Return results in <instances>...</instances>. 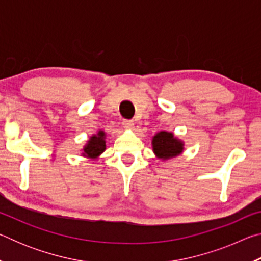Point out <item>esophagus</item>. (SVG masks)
Listing matches in <instances>:
<instances>
[{"label":"esophagus","mask_w":261,"mask_h":261,"mask_svg":"<svg viewBox=\"0 0 261 261\" xmlns=\"http://www.w3.org/2000/svg\"><path fill=\"white\" fill-rule=\"evenodd\" d=\"M122 123H123V126H124L125 129H134L135 127V123L131 120H124Z\"/></svg>","instance_id":"esophagus-1"}]
</instances>
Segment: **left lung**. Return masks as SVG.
Listing matches in <instances>:
<instances>
[{
  "label": "left lung",
  "mask_w": 261,
  "mask_h": 261,
  "mask_svg": "<svg viewBox=\"0 0 261 261\" xmlns=\"http://www.w3.org/2000/svg\"><path fill=\"white\" fill-rule=\"evenodd\" d=\"M153 152L159 159L168 160V159L179 155L184 149V144L174 137L171 132L160 131L153 137L152 140Z\"/></svg>",
  "instance_id": "obj_1"
}]
</instances>
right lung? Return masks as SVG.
I'll return each instance as SVG.
<instances>
[{
    "mask_svg": "<svg viewBox=\"0 0 261 261\" xmlns=\"http://www.w3.org/2000/svg\"><path fill=\"white\" fill-rule=\"evenodd\" d=\"M106 134L103 131H99L96 135H93L87 141V144L83 148V155L90 159H96L106 149Z\"/></svg>",
    "mask_w": 261,
    "mask_h": 261,
    "instance_id": "1",
    "label": "right lung"
}]
</instances>
